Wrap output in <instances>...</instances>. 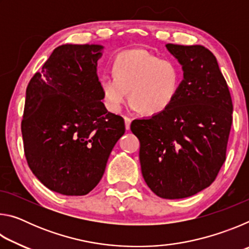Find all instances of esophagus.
Returning a JSON list of instances; mask_svg holds the SVG:
<instances>
[{"instance_id": "obj_1", "label": "esophagus", "mask_w": 249, "mask_h": 249, "mask_svg": "<svg viewBox=\"0 0 249 249\" xmlns=\"http://www.w3.org/2000/svg\"><path fill=\"white\" fill-rule=\"evenodd\" d=\"M124 121H125V128L128 130V129L130 128V123H132V120H130L129 117L125 116V117H124Z\"/></svg>"}]
</instances>
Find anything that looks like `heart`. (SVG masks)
Masks as SVG:
<instances>
[{
	"label": "heart",
	"instance_id": "obj_1",
	"mask_svg": "<svg viewBox=\"0 0 249 249\" xmlns=\"http://www.w3.org/2000/svg\"><path fill=\"white\" fill-rule=\"evenodd\" d=\"M182 79L181 67L168 59H160L144 49L121 53L113 65V75L101 78L105 104L119 112L127 98L142 114L156 116L166 112L175 102Z\"/></svg>",
	"mask_w": 249,
	"mask_h": 249
}]
</instances>
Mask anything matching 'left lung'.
Here are the masks:
<instances>
[{"mask_svg": "<svg viewBox=\"0 0 249 249\" xmlns=\"http://www.w3.org/2000/svg\"><path fill=\"white\" fill-rule=\"evenodd\" d=\"M182 67L175 102L161 114L134 120L145 182L162 199H183L210 187L225 161L231 125L229 87L217 60L201 45L168 44Z\"/></svg>", "mask_w": 249, "mask_h": 249, "instance_id": "obj_1", "label": "left lung"}]
</instances>
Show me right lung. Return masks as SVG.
Instances as JSON below:
<instances>
[{
	"mask_svg": "<svg viewBox=\"0 0 249 249\" xmlns=\"http://www.w3.org/2000/svg\"><path fill=\"white\" fill-rule=\"evenodd\" d=\"M102 45H61L26 89L22 135L29 168L45 187L86 196L102 179L109 154L125 133L108 112L98 77Z\"/></svg>",
	"mask_w": 249,
	"mask_h": 249,
	"instance_id": "obj_1",
	"label": "right lung"
}]
</instances>
